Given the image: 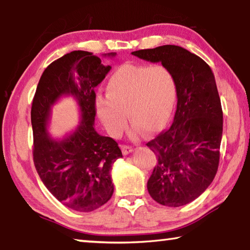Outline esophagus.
Listing matches in <instances>:
<instances>
[{"label":"esophagus","instance_id":"34e87169","mask_svg":"<svg viewBox=\"0 0 250 250\" xmlns=\"http://www.w3.org/2000/svg\"><path fill=\"white\" fill-rule=\"evenodd\" d=\"M121 149H122V153H124L125 155H128L129 153H131V152L133 151L132 146H121Z\"/></svg>","mask_w":250,"mask_h":250}]
</instances>
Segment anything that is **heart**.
Returning <instances> with one entry per match:
<instances>
[{
  "mask_svg": "<svg viewBox=\"0 0 250 250\" xmlns=\"http://www.w3.org/2000/svg\"><path fill=\"white\" fill-rule=\"evenodd\" d=\"M107 96L96 97V112L112 137H119L128 120L131 135L163 129L176 103V82L164 66H120L107 83Z\"/></svg>",
  "mask_w": 250,
  "mask_h": 250,
  "instance_id": "1",
  "label": "heart"
}]
</instances>
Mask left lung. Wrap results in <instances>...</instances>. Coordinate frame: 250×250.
I'll return each instance as SVG.
<instances>
[{"label": "left lung", "mask_w": 250, "mask_h": 250, "mask_svg": "<svg viewBox=\"0 0 250 250\" xmlns=\"http://www.w3.org/2000/svg\"><path fill=\"white\" fill-rule=\"evenodd\" d=\"M131 54L161 62L175 78L173 124L146 143L158 158L146 186L161 205H186L208 188L218 168L223 111L214 74L201 57L180 46L163 45Z\"/></svg>", "instance_id": "left-lung-1"}]
</instances>
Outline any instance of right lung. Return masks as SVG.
<instances>
[{"instance_id": "right-lung-1", "label": "right lung", "mask_w": 250, "mask_h": 250, "mask_svg": "<svg viewBox=\"0 0 250 250\" xmlns=\"http://www.w3.org/2000/svg\"><path fill=\"white\" fill-rule=\"evenodd\" d=\"M108 53L104 57H115ZM111 69L84 50H74L53 62L44 70L36 88L31 111L34 135L33 159L46 188L70 209L92 211L113 194L111 168L122 158L113 139L95 129V88ZM73 96L80 108L78 126L61 139L48 132L52 105Z\"/></svg>"}]
</instances>
